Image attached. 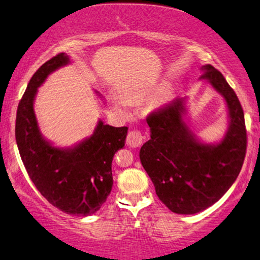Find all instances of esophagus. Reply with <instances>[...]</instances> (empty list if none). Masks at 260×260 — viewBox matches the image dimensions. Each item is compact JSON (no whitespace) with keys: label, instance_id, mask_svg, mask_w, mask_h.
Masks as SVG:
<instances>
[{"label":"esophagus","instance_id":"34e87169","mask_svg":"<svg viewBox=\"0 0 260 260\" xmlns=\"http://www.w3.org/2000/svg\"><path fill=\"white\" fill-rule=\"evenodd\" d=\"M143 140H144V136H143L140 129H132L127 134V144L132 148H137L142 145Z\"/></svg>","mask_w":260,"mask_h":260}]
</instances>
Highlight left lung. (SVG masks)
<instances>
[{"label":"left lung","instance_id":"1","mask_svg":"<svg viewBox=\"0 0 260 260\" xmlns=\"http://www.w3.org/2000/svg\"><path fill=\"white\" fill-rule=\"evenodd\" d=\"M207 79L225 98L230 127L220 144L197 142L183 121L181 98L150 112L147 122L150 139L140 148L143 168L155 192L176 214H196L219 201L236 181L247 150V129L240 100L220 71L203 67Z\"/></svg>","mask_w":260,"mask_h":260}]
</instances>
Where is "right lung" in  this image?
I'll list each match as a JSON object with an SVG mask.
<instances>
[{"label": "right lung", "instance_id": "right-lung-1", "mask_svg": "<svg viewBox=\"0 0 260 260\" xmlns=\"http://www.w3.org/2000/svg\"><path fill=\"white\" fill-rule=\"evenodd\" d=\"M68 61L66 53H57L31 77L18 105L16 140L26 172L41 196L64 213L88 216L99 210L111 192L113 155L123 148L128 128L100 121L90 138L68 150L52 147L41 137L32 109L38 86Z\"/></svg>", "mask_w": 260, "mask_h": 260}]
</instances>
